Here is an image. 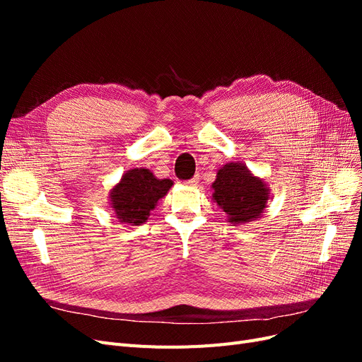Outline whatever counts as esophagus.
<instances>
[{
	"mask_svg": "<svg viewBox=\"0 0 362 362\" xmlns=\"http://www.w3.org/2000/svg\"><path fill=\"white\" fill-rule=\"evenodd\" d=\"M198 182H199V178H198V177H193L192 180L184 181V184H185V185H190V187H196V185H198Z\"/></svg>",
	"mask_w": 362,
	"mask_h": 362,
	"instance_id": "34e87169",
	"label": "esophagus"
}]
</instances>
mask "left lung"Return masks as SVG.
I'll use <instances>...</instances> for the list:
<instances>
[{"mask_svg": "<svg viewBox=\"0 0 362 362\" xmlns=\"http://www.w3.org/2000/svg\"><path fill=\"white\" fill-rule=\"evenodd\" d=\"M211 189L213 201L234 226L257 221L270 199L267 182L255 177L243 163L223 164L217 170Z\"/></svg>", "mask_w": 362, "mask_h": 362, "instance_id": "obj_1", "label": "left lung"}]
</instances>
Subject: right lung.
Wrapping results in <instances>:
<instances>
[{
    "instance_id": "add662e5",
    "label": "right lung",
    "mask_w": 362,
    "mask_h": 362,
    "mask_svg": "<svg viewBox=\"0 0 362 362\" xmlns=\"http://www.w3.org/2000/svg\"><path fill=\"white\" fill-rule=\"evenodd\" d=\"M172 180H160L149 169L127 170L108 194L110 208L117 222L137 226L145 223L158 201L168 194Z\"/></svg>"
}]
</instances>
